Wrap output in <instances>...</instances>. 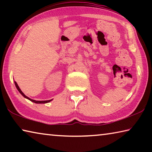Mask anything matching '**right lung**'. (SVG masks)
Listing matches in <instances>:
<instances>
[{
	"mask_svg": "<svg viewBox=\"0 0 152 152\" xmlns=\"http://www.w3.org/2000/svg\"><path fill=\"white\" fill-rule=\"evenodd\" d=\"M15 86H16V87H17V90H18V91H19V92H20V93L23 95V96L25 98H26V99L30 100L31 101L35 102V103H47V102H50L51 101V100H49V101H35V100L31 99H29V97H27V96H25V95L23 94V92L21 91H20V89L19 88V86H18V84H17V83L16 82H15Z\"/></svg>",
	"mask_w": 152,
	"mask_h": 152,
	"instance_id": "right-lung-1",
	"label": "right lung"
}]
</instances>
